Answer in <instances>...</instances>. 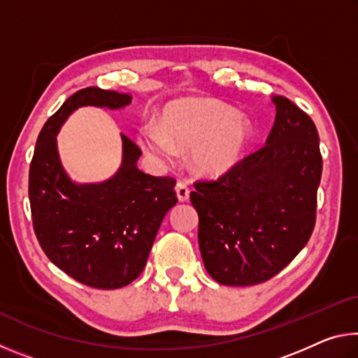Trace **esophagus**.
Returning a JSON list of instances; mask_svg holds the SVG:
<instances>
[{"label":"esophagus","mask_w":358,"mask_h":358,"mask_svg":"<svg viewBox=\"0 0 358 358\" xmlns=\"http://www.w3.org/2000/svg\"><path fill=\"white\" fill-rule=\"evenodd\" d=\"M175 191H177V197L180 202H186L187 199H189V187H187L185 183H177V186H175Z\"/></svg>","instance_id":"obj_1"}]
</instances>
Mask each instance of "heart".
Returning a JSON list of instances; mask_svg holds the SVG:
<instances>
[{
  "label": "heart",
  "instance_id": "1",
  "mask_svg": "<svg viewBox=\"0 0 358 358\" xmlns=\"http://www.w3.org/2000/svg\"><path fill=\"white\" fill-rule=\"evenodd\" d=\"M245 115L215 101L178 102L162 115V128L153 123L138 131V143L156 161L171 162L178 150L191 151L194 171L221 177L238 164L251 137Z\"/></svg>",
  "mask_w": 358,
  "mask_h": 358
}]
</instances>
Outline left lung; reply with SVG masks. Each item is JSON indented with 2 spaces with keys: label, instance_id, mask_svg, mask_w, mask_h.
I'll return each instance as SVG.
<instances>
[{
  "label": "left lung",
  "instance_id": "left-lung-1",
  "mask_svg": "<svg viewBox=\"0 0 358 358\" xmlns=\"http://www.w3.org/2000/svg\"><path fill=\"white\" fill-rule=\"evenodd\" d=\"M265 145L215 181H196L199 248L224 286H252L280 273L310 240L322 175L313 120L284 96L271 98Z\"/></svg>",
  "mask_w": 358,
  "mask_h": 358
}]
</instances>
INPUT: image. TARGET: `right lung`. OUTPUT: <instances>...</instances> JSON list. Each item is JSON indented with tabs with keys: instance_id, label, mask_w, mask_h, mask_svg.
<instances>
[{
	"instance_id": "right-lung-1",
	"label": "right lung",
	"mask_w": 358,
	"mask_h": 358,
	"mask_svg": "<svg viewBox=\"0 0 358 358\" xmlns=\"http://www.w3.org/2000/svg\"><path fill=\"white\" fill-rule=\"evenodd\" d=\"M131 99L98 87L74 93L47 120L29 166V205L41 248L66 275L96 289L124 287L142 273L162 220L178 202L175 180L142 172L141 148L121 134L117 173L101 183H76L59 161L57 134L78 107L117 110Z\"/></svg>"
}]
</instances>
